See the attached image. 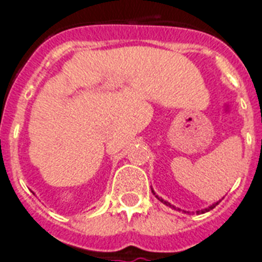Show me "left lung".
<instances>
[{
    "mask_svg": "<svg viewBox=\"0 0 262 262\" xmlns=\"http://www.w3.org/2000/svg\"><path fill=\"white\" fill-rule=\"evenodd\" d=\"M152 193H154V190H152ZM154 194H155V193H154ZM156 197H158V195H156ZM158 199H159V197H158ZM159 200H160V201H162V203H163V204H166V205H170V204L166 203V201H164V200H162V199H159ZM217 204H219V203L213 204V205H211V207L207 208V209H204V211H201V212H208V211H211V209H213V208H215L216 205H217ZM170 207H172V205H170Z\"/></svg>",
    "mask_w": 262,
    "mask_h": 262,
    "instance_id": "8db88e82",
    "label": "left lung"
}]
</instances>
